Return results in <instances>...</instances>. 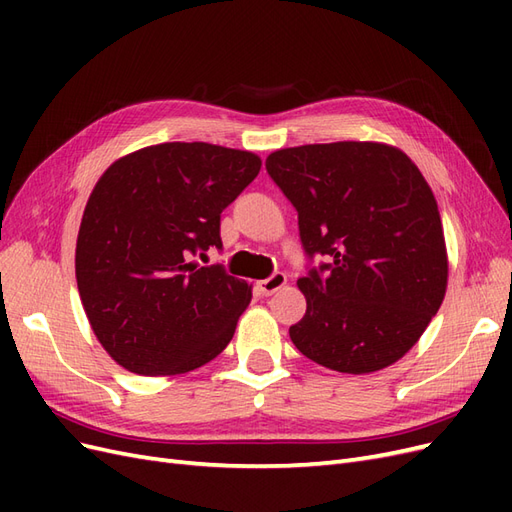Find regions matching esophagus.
Instances as JSON below:
<instances>
[{
	"label": "esophagus",
	"instance_id": "esophagus-1",
	"mask_svg": "<svg viewBox=\"0 0 512 512\" xmlns=\"http://www.w3.org/2000/svg\"><path fill=\"white\" fill-rule=\"evenodd\" d=\"M284 284H286V275L280 273V271H275L271 277H267V280L258 282V290H260V294H265V297H269V294L277 292Z\"/></svg>",
	"mask_w": 512,
	"mask_h": 512
}]
</instances>
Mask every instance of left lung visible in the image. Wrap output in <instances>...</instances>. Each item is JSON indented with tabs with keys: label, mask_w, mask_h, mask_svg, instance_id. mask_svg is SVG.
Masks as SVG:
<instances>
[{
	"label": "left lung",
	"mask_w": 512,
	"mask_h": 512,
	"mask_svg": "<svg viewBox=\"0 0 512 512\" xmlns=\"http://www.w3.org/2000/svg\"><path fill=\"white\" fill-rule=\"evenodd\" d=\"M269 177L299 213L309 267L305 316L290 327L307 359L342 374L399 361L438 314L448 262L438 203L389 145L327 143L271 153Z\"/></svg>",
	"instance_id": "obj_1"
}]
</instances>
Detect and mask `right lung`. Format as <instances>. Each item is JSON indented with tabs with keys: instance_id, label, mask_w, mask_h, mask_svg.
<instances>
[{
	"instance_id": "obj_1",
	"label": "right lung",
	"mask_w": 512,
	"mask_h": 512,
	"mask_svg": "<svg viewBox=\"0 0 512 512\" xmlns=\"http://www.w3.org/2000/svg\"><path fill=\"white\" fill-rule=\"evenodd\" d=\"M258 170L254 153L209 143L153 145L106 168L76 239V284L121 367L185 374L228 346L252 288L194 258L222 250L220 215Z\"/></svg>"
}]
</instances>
